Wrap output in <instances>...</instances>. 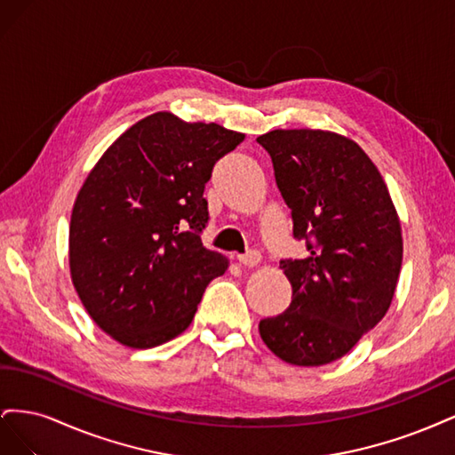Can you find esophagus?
I'll use <instances>...</instances> for the list:
<instances>
[{
	"instance_id": "obj_1",
	"label": "esophagus",
	"mask_w": 455,
	"mask_h": 455,
	"mask_svg": "<svg viewBox=\"0 0 455 455\" xmlns=\"http://www.w3.org/2000/svg\"><path fill=\"white\" fill-rule=\"evenodd\" d=\"M237 259H239V264L244 266V267H254V266L259 264L261 254L258 251H249L246 254H239Z\"/></svg>"
}]
</instances>
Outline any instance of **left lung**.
I'll return each instance as SVG.
<instances>
[{"label":"left lung","instance_id":"1","mask_svg":"<svg viewBox=\"0 0 455 455\" xmlns=\"http://www.w3.org/2000/svg\"><path fill=\"white\" fill-rule=\"evenodd\" d=\"M256 140L271 156L294 237L309 251L281 261L292 301L259 321V336L288 364L334 363L391 306L403 266L401 220L378 167L347 136L277 129Z\"/></svg>","mask_w":455,"mask_h":455}]
</instances>
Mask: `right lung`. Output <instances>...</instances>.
Listing matches in <instances>:
<instances>
[{
	"instance_id": "add662e5",
	"label": "right lung",
	"mask_w": 455,
	"mask_h": 455,
	"mask_svg": "<svg viewBox=\"0 0 455 455\" xmlns=\"http://www.w3.org/2000/svg\"><path fill=\"white\" fill-rule=\"evenodd\" d=\"M244 140L216 123L151 114L123 132L81 186L70 220V273L108 336L149 349L182 334L206 284L229 261L204 249L203 197L214 164Z\"/></svg>"
}]
</instances>
